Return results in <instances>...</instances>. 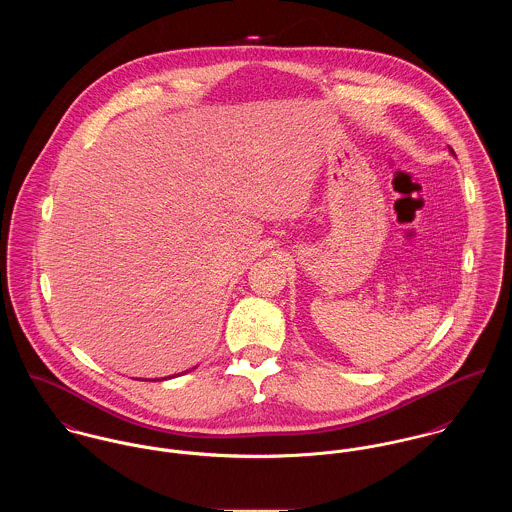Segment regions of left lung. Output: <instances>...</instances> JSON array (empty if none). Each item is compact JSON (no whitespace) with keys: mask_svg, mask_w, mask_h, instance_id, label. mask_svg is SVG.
Segmentation results:
<instances>
[{"mask_svg":"<svg viewBox=\"0 0 512 512\" xmlns=\"http://www.w3.org/2000/svg\"><path fill=\"white\" fill-rule=\"evenodd\" d=\"M449 147V146H447ZM449 153H451V155H455V151H453V149H451V147H449Z\"/></svg>","mask_w":512,"mask_h":512,"instance_id":"obj_1","label":"left lung"}]
</instances>
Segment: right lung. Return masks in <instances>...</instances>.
Returning <instances> with one entry per match:
<instances>
[{"label":"right lung","instance_id":"right-lung-1","mask_svg":"<svg viewBox=\"0 0 512 512\" xmlns=\"http://www.w3.org/2000/svg\"><path fill=\"white\" fill-rule=\"evenodd\" d=\"M193 368H197V366H193ZM185 372H189V370H185ZM173 376H179V374H171V376H165V378H155V380H167V378H173Z\"/></svg>","mask_w":512,"mask_h":512}]
</instances>
